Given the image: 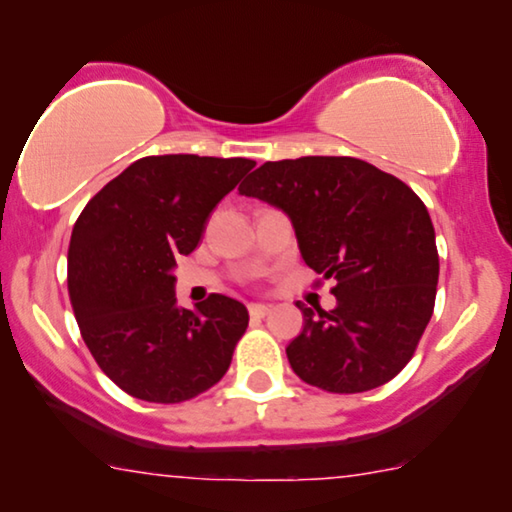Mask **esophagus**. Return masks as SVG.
Masks as SVG:
<instances>
[{"label": "esophagus", "instance_id": "esophagus-1", "mask_svg": "<svg viewBox=\"0 0 512 512\" xmlns=\"http://www.w3.org/2000/svg\"><path fill=\"white\" fill-rule=\"evenodd\" d=\"M248 312H250V317H255V319H260V317H264L269 312V305H262V303H250L248 305Z\"/></svg>", "mask_w": 512, "mask_h": 512}]
</instances>
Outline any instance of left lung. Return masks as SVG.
I'll list each match as a JSON object with an SVG mask.
<instances>
[{"label": "left lung", "instance_id": "1", "mask_svg": "<svg viewBox=\"0 0 512 512\" xmlns=\"http://www.w3.org/2000/svg\"><path fill=\"white\" fill-rule=\"evenodd\" d=\"M238 190L283 209L307 267L336 281L334 310L298 303L293 372L329 393L396 377L434 315L439 283L434 226L415 190L355 157L264 162Z\"/></svg>", "mask_w": 512, "mask_h": 512}]
</instances>
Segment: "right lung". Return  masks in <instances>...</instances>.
<instances>
[{
  "mask_svg": "<svg viewBox=\"0 0 512 512\" xmlns=\"http://www.w3.org/2000/svg\"><path fill=\"white\" fill-rule=\"evenodd\" d=\"M255 166L243 157H143L85 205L69 243L80 336L109 379L147 403H183L224 377L248 329L238 300L178 307L171 274L207 217Z\"/></svg>",
  "mask_w": 512,
  "mask_h": 512,
  "instance_id": "add662e5",
  "label": "right lung"
}]
</instances>
